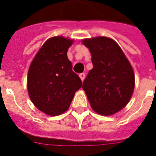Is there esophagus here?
Here are the masks:
<instances>
[{
    "instance_id": "obj_1",
    "label": "esophagus",
    "mask_w": 156,
    "mask_h": 156,
    "mask_svg": "<svg viewBox=\"0 0 156 156\" xmlns=\"http://www.w3.org/2000/svg\"><path fill=\"white\" fill-rule=\"evenodd\" d=\"M79 77H80L81 80L83 81V80H84V78H85V73H80V74H79Z\"/></svg>"
}]
</instances>
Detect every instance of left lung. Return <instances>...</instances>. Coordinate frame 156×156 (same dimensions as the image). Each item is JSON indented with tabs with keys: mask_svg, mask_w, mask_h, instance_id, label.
I'll return each instance as SVG.
<instances>
[{
	"mask_svg": "<svg viewBox=\"0 0 156 156\" xmlns=\"http://www.w3.org/2000/svg\"><path fill=\"white\" fill-rule=\"evenodd\" d=\"M91 53L93 69L83 89L95 112L110 116L125 108L134 89V73L117 44L108 37L83 40Z\"/></svg>",
	"mask_w": 156,
	"mask_h": 156,
	"instance_id": "8db88e82",
	"label": "left lung"
}]
</instances>
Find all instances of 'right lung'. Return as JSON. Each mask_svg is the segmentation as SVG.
<instances>
[{
  "instance_id": "add662e5",
  "label": "right lung",
  "mask_w": 156,
  "mask_h": 156,
  "mask_svg": "<svg viewBox=\"0 0 156 156\" xmlns=\"http://www.w3.org/2000/svg\"><path fill=\"white\" fill-rule=\"evenodd\" d=\"M73 40L62 36L50 38L30 64L27 75L29 96L39 110L58 116L68 110L82 81L72 70L67 57Z\"/></svg>"
}]
</instances>
